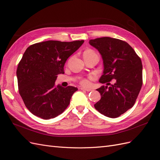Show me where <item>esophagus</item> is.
<instances>
[{
	"label": "esophagus",
	"instance_id": "esophagus-1",
	"mask_svg": "<svg viewBox=\"0 0 160 160\" xmlns=\"http://www.w3.org/2000/svg\"><path fill=\"white\" fill-rule=\"evenodd\" d=\"M81 90L83 91H91V89H89V88H81Z\"/></svg>",
	"mask_w": 160,
	"mask_h": 160
}]
</instances>
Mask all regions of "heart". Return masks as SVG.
I'll return each instance as SVG.
<instances>
[{
	"label": "heart",
	"mask_w": 160,
	"mask_h": 160,
	"mask_svg": "<svg viewBox=\"0 0 160 160\" xmlns=\"http://www.w3.org/2000/svg\"><path fill=\"white\" fill-rule=\"evenodd\" d=\"M84 52H86V53H92V52H94L93 51H87ZM94 79V77L93 76H91V75H89V77H86V78H82L81 80H80V83L81 85H83L84 86H88L89 84H90V81Z\"/></svg>",
	"instance_id": "obj_1"
}]
</instances>
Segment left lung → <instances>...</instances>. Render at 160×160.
Instances as JSON below:
<instances>
[{
    "instance_id": "1",
    "label": "left lung",
    "mask_w": 160,
    "mask_h": 160,
    "mask_svg": "<svg viewBox=\"0 0 160 160\" xmlns=\"http://www.w3.org/2000/svg\"><path fill=\"white\" fill-rule=\"evenodd\" d=\"M89 44L99 51L103 60V75L99 81H116L109 88L102 86L97 89L101 98L94 107L106 117L118 118L133 107L141 90V59L127 42L118 38H98L90 40Z\"/></svg>"
}]
</instances>
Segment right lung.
<instances>
[{"label":"right lung","mask_w":160,"mask_h":160,"mask_svg":"<svg viewBox=\"0 0 160 160\" xmlns=\"http://www.w3.org/2000/svg\"><path fill=\"white\" fill-rule=\"evenodd\" d=\"M84 41H47L28 47L17 70L18 92L27 108L43 119L61 114L77 88L55 85L57 75L64 73L67 59Z\"/></svg>","instance_id":"right-lung-1"}]
</instances>
